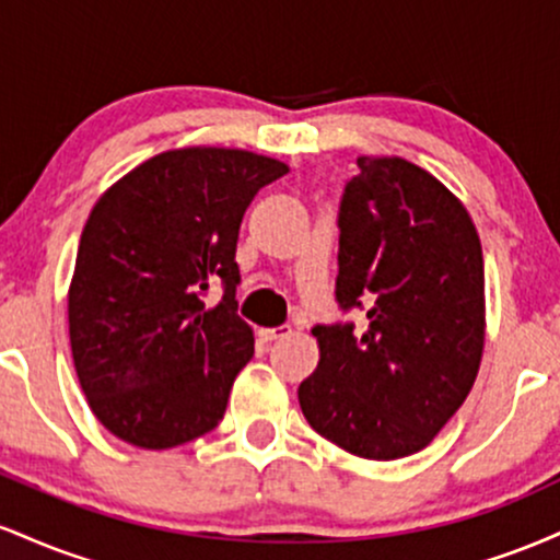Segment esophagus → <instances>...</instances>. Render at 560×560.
Masks as SVG:
<instances>
[{
	"label": "esophagus",
	"mask_w": 560,
	"mask_h": 560,
	"mask_svg": "<svg viewBox=\"0 0 560 560\" xmlns=\"http://www.w3.org/2000/svg\"><path fill=\"white\" fill-rule=\"evenodd\" d=\"M292 334V326L289 324H281V326H273V329H260V337L266 339V342H273V339H284Z\"/></svg>",
	"instance_id": "1"
}]
</instances>
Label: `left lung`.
Wrapping results in <instances>:
<instances>
[{"mask_svg": "<svg viewBox=\"0 0 560 560\" xmlns=\"http://www.w3.org/2000/svg\"><path fill=\"white\" fill-rule=\"evenodd\" d=\"M339 199L334 298L352 320L313 326L307 423L347 453H419L466 400L485 347V258L466 208L400 158H358Z\"/></svg>", "mask_w": 560, "mask_h": 560, "instance_id": "obj_1", "label": "left lung"}]
</instances>
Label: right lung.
<instances>
[{"label":"right lung","mask_w":560,"mask_h":560,"mask_svg":"<svg viewBox=\"0 0 560 560\" xmlns=\"http://www.w3.org/2000/svg\"><path fill=\"white\" fill-rule=\"evenodd\" d=\"M284 163L191 147L147 160L94 205L68 294L75 374L102 427L165 450L208 434L255 355L236 313L244 210ZM222 302L203 305L210 283Z\"/></svg>","instance_id":"1"}]
</instances>
